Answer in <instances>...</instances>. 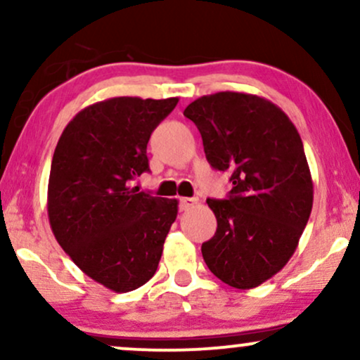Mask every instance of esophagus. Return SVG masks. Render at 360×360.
Wrapping results in <instances>:
<instances>
[{"mask_svg":"<svg viewBox=\"0 0 360 360\" xmlns=\"http://www.w3.org/2000/svg\"><path fill=\"white\" fill-rule=\"evenodd\" d=\"M196 205H198L196 198H181L179 200V208L183 210V212H188V210H191L193 206Z\"/></svg>","mask_w":360,"mask_h":360,"instance_id":"obj_1","label":"esophagus"}]
</instances>
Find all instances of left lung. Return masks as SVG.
Masks as SVG:
<instances>
[{"label": "left lung", "instance_id": "obj_1", "mask_svg": "<svg viewBox=\"0 0 360 360\" xmlns=\"http://www.w3.org/2000/svg\"><path fill=\"white\" fill-rule=\"evenodd\" d=\"M213 169L232 172L226 200H206L217 232L201 245L208 269L237 289L257 288L295 254L313 206L303 142L279 106L221 91L184 110Z\"/></svg>", "mask_w": 360, "mask_h": 360}]
</instances>
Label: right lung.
Returning <instances> with one entry per match:
<instances>
[{
  "label": "right lung",
  "instance_id": "obj_1",
  "mask_svg": "<svg viewBox=\"0 0 360 360\" xmlns=\"http://www.w3.org/2000/svg\"><path fill=\"white\" fill-rule=\"evenodd\" d=\"M177 98L120 96L86 106L62 131L49 176L47 213L59 245L91 279L134 291L155 274L177 200L131 188L148 171L150 134Z\"/></svg>",
  "mask_w": 360,
  "mask_h": 360
}]
</instances>
